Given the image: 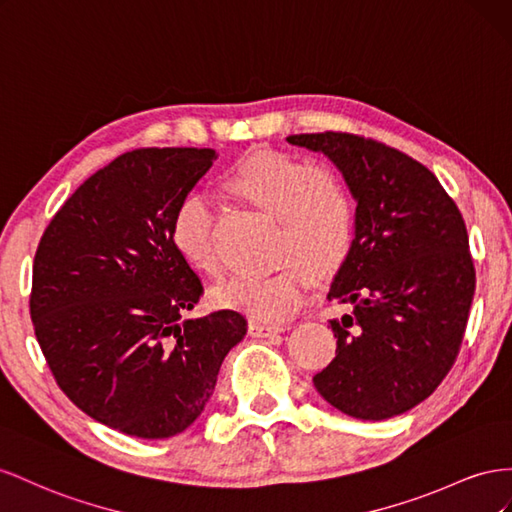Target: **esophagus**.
Returning a JSON list of instances; mask_svg holds the SVG:
<instances>
[{"mask_svg": "<svg viewBox=\"0 0 512 512\" xmlns=\"http://www.w3.org/2000/svg\"><path fill=\"white\" fill-rule=\"evenodd\" d=\"M279 332H283V328L261 324V321H251V324H248V334H251V337H257V339L274 337V334H279Z\"/></svg>", "mask_w": 512, "mask_h": 512, "instance_id": "1", "label": "esophagus"}]
</instances>
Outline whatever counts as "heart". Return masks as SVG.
Listing matches in <instances>:
<instances>
[{"label": "heart", "mask_w": 512, "mask_h": 512, "mask_svg": "<svg viewBox=\"0 0 512 512\" xmlns=\"http://www.w3.org/2000/svg\"><path fill=\"white\" fill-rule=\"evenodd\" d=\"M227 191L274 218L276 259L272 272H240L218 287L216 306L259 321H285L304 302L313 276L337 272L352 251L356 203L339 171L281 152H257L233 169ZM208 201L188 195L171 221V240L197 272L214 276L218 259L212 246Z\"/></svg>", "instance_id": "obj_1"}]
</instances>
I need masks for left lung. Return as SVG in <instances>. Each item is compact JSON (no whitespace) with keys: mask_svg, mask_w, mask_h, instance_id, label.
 Returning <instances> with one entry per match:
<instances>
[{"mask_svg":"<svg viewBox=\"0 0 512 512\" xmlns=\"http://www.w3.org/2000/svg\"><path fill=\"white\" fill-rule=\"evenodd\" d=\"M326 154L356 199V233L328 300L337 356L313 377L339 412L386 420L425 401L457 360L476 287L455 201L418 160L349 133L289 135Z\"/></svg>","mask_w":512,"mask_h":512,"instance_id":"1","label":"left lung"}]
</instances>
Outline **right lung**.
Returning <instances> with one entry per match:
<instances>
[{
  "instance_id": "right-lung-1",
  "label": "right lung",
  "mask_w": 512,
  "mask_h": 512,
  "mask_svg": "<svg viewBox=\"0 0 512 512\" xmlns=\"http://www.w3.org/2000/svg\"><path fill=\"white\" fill-rule=\"evenodd\" d=\"M216 160L210 148H141L87 178L51 218L34 257L36 339L81 412L126 435L163 440L210 401L238 311L182 319L203 294L171 221Z\"/></svg>"
}]
</instances>
